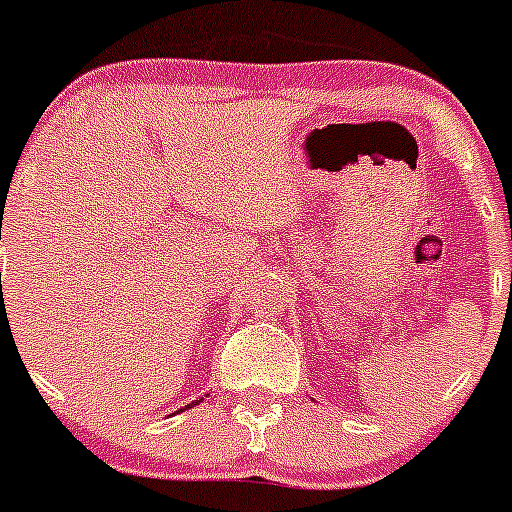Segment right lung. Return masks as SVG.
I'll use <instances>...</instances> for the list:
<instances>
[{
  "label": "right lung",
  "mask_w": 512,
  "mask_h": 512,
  "mask_svg": "<svg viewBox=\"0 0 512 512\" xmlns=\"http://www.w3.org/2000/svg\"><path fill=\"white\" fill-rule=\"evenodd\" d=\"M198 402H201V399H196V405H198ZM188 407H193V405H188Z\"/></svg>",
  "instance_id": "1"
}]
</instances>
